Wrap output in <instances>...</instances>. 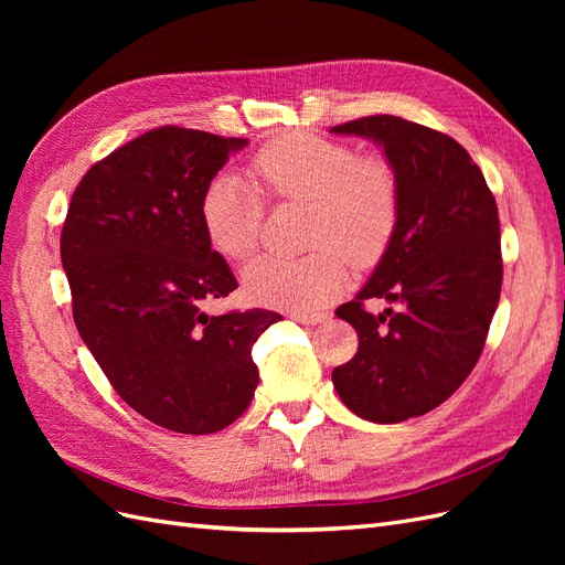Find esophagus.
<instances>
[{
	"instance_id": "1",
	"label": "esophagus",
	"mask_w": 565,
	"mask_h": 565,
	"mask_svg": "<svg viewBox=\"0 0 565 565\" xmlns=\"http://www.w3.org/2000/svg\"><path fill=\"white\" fill-rule=\"evenodd\" d=\"M292 318L301 324H320V322L330 320V313H324V311H295Z\"/></svg>"
}]
</instances>
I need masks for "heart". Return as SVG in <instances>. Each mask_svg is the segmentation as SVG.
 I'll return each mask as SVG.
<instances>
[{"instance_id": "heart-1", "label": "heart", "mask_w": 565, "mask_h": 565, "mask_svg": "<svg viewBox=\"0 0 565 565\" xmlns=\"http://www.w3.org/2000/svg\"><path fill=\"white\" fill-rule=\"evenodd\" d=\"M256 186L276 200L311 204V247L303 259H262L243 285L249 299L309 309L347 287V266L377 264L398 226L401 188L384 158H358L339 141L289 134L266 143L252 162ZM264 200L254 185L233 174L216 177L200 202V224L210 247L243 264L259 247Z\"/></svg>"}]
</instances>
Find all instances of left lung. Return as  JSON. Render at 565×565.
I'll return each mask as SVG.
<instances>
[{"mask_svg":"<svg viewBox=\"0 0 565 565\" xmlns=\"http://www.w3.org/2000/svg\"><path fill=\"white\" fill-rule=\"evenodd\" d=\"M382 146L401 188L398 226L370 280L334 311L358 332V353L332 370L339 398L374 424L422 417L469 377L502 292L498 204L448 134L393 115L330 129ZM386 298L399 311H364Z\"/></svg>","mask_w":565,"mask_h":565,"instance_id":"left-lung-1","label":"left lung"}]
</instances>
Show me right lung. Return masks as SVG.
<instances>
[{
	"label": "right lung",
	"instance_id": "1",
	"mask_svg": "<svg viewBox=\"0 0 565 565\" xmlns=\"http://www.w3.org/2000/svg\"><path fill=\"white\" fill-rule=\"evenodd\" d=\"M247 139L160 127L96 162L75 188L61 262L84 344L129 407L179 434H214L259 384L252 347L280 313H204L237 287L200 224L212 179Z\"/></svg>",
	"mask_w": 565,
	"mask_h": 565
}]
</instances>
